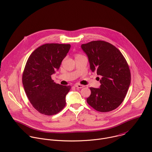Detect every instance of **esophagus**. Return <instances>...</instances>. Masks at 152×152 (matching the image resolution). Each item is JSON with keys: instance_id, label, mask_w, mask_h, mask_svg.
Instances as JSON below:
<instances>
[{"instance_id": "obj_1", "label": "esophagus", "mask_w": 152, "mask_h": 152, "mask_svg": "<svg viewBox=\"0 0 152 152\" xmlns=\"http://www.w3.org/2000/svg\"><path fill=\"white\" fill-rule=\"evenodd\" d=\"M75 86L76 87V88H82L84 87L83 85H80V84H75Z\"/></svg>"}]
</instances>
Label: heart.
<instances>
[{
	"mask_svg": "<svg viewBox=\"0 0 152 152\" xmlns=\"http://www.w3.org/2000/svg\"><path fill=\"white\" fill-rule=\"evenodd\" d=\"M76 56H79V54H77Z\"/></svg>",
	"mask_w": 152,
	"mask_h": 152,
	"instance_id": "heart-1",
	"label": "heart"
}]
</instances>
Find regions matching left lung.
Instances as JSON below:
<instances>
[{"mask_svg":"<svg viewBox=\"0 0 152 152\" xmlns=\"http://www.w3.org/2000/svg\"><path fill=\"white\" fill-rule=\"evenodd\" d=\"M81 47L88 57L91 70L101 76L99 88H90L88 104L100 112L116 109L125 98L131 83L126 59L117 48L103 40L91 41Z\"/></svg>","mask_w":152,"mask_h":152,"instance_id":"obj_1","label":"left lung"}]
</instances>
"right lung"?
<instances>
[{"instance_id":"1","label":"right lung","mask_w":152,"mask_h":152,"mask_svg":"<svg viewBox=\"0 0 152 152\" xmlns=\"http://www.w3.org/2000/svg\"><path fill=\"white\" fill-rule=\"evenodd\" d=\"M71 45L46 43L31 54L22 76L25 92L33 107L40 113L52 116L65 107L70 86L56 83L51 75L60 69Z\"/></svg>"}]
</instances>
